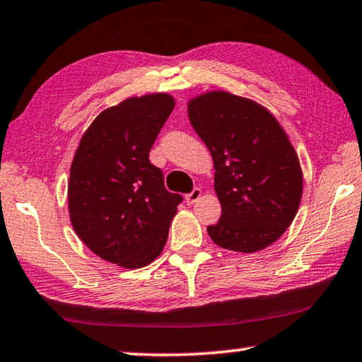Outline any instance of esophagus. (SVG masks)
<instances>
[{
    "label": "esophagus",
    "mask_w": 362,
    "mask_h": 362,
    "mask_svg": "<svg viewBox=\"0 0 362 362\" xmlns=\"http://www.w3.org/2000/svg\"><path fill=\"white\" fill-rule=\"evenodd\" d=\"M202 190H199V188H193V190L188 193V195L185 197V199H187V203L188 204H193V203H197L199 198H202Z\"/></svg>",
    "instance_id": "1"
}]
</instances>
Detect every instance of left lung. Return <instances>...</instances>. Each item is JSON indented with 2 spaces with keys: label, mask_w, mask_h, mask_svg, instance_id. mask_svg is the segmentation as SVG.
Masks as SVG:
<instances>
[{
  "label": "left lung",
  "mask_w": 362,
  "mask_h": 362,
  "mask_svg": "<svg viewBox=\"0 0 362 362\" xmlns=\"http://www.w3.org/2000/svg\"><path fill=\"white\" fill-rule=\"evenodd\" d=\"M188 118L214 163L221 218L214 244L252 253L284 234L299 209L302 170L288 134L265 107L211 90L188 102Z\"/></svg>",
  "instance_id": "8db88e82"
}]
</instances>
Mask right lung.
I'll use <instances>...</instances> for the list:
<instances>
[{
  "label": "right lung",
  "mask_w": 362,
  "mask_h": 362,
  "mask_svg": "<svg viewBox=\"0 0 362 362\" xmlns=\"http://www.w3.org/2000/svg\"><path fill=\"white\" fill-rule=\"evenodd\" d=\"M174 105L164 93L129 97L97 115L74 154L68 182L73 229L95 255L118 267L141 268L158 258L182 203L149 163Z\"/></svg>",
  "instance_id": "add662e5"
}]
</instances>
